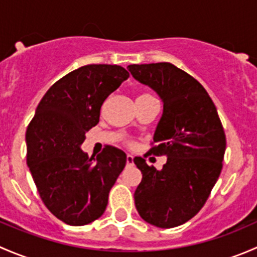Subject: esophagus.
Returning <instances> with one entry per match:
<instances>
[{
	"label": "esophagus",
	"instance_id": "obj_1",
	"mask_svg": "<svg viewBox=\"0 0 257 257\" xmlns=\"http://www.w3.org/2000/svg\"><path fill=\"white\" fill-rule=\"evenodd\" d=\"M133 165H134L133 155L128 154V155H126V167H133Z\"/></svg>",
	"mask_w": 257,
	"mask_h": 257
}]
</instances>
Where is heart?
<instances>
[{
    "label": "heart",
    "instance_id": "obj_1",
    "mask_svg": "<svg viewBox=\"0 0 257 257\" xmlns=\"http://www.w3.org/2000/svg\"><path fill=\"white\" fill-rule=\"evenodd\" d=\"M145 97H152V95L148 94V93H143V94L139 95V98H145ZM139 98H138V99H139ZM128 144H129V145H132V143H128Z\"/></svg>",
    "mask_w": 257,
    "mask_h": 257
}]
</instances>
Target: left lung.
<instances>
[{"label": "left lung", "instance_id": "1", "mask_svg": "<svg viewBox=\"0 0 257 257\" xmlns=\"http://www.w3.org/2000/svg\"><path fill=\"white\" fill-rule=\"evenodd\" d=\"M132 76L159 94L163 115L150 154L167 157L162 170L134 158L143 174L134 201L144 221L169 229L195 216L222 169L226 137L205 88L174 64L128 66Z\"/></svg>", "mask_w": 257, "mask_h": 257}]
</instances>
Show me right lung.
I'll return each mask as SVG.
<instances>
[{"mask_svg":"<svg viewBox=\"0 0 257 257\" xmlns=\"http://www.w3.org/2000/svg\"><path fill=\"white\" fill-rule=\"evenodd\" d=\"M116 64H88L57 80L41 99L26 132L27 165L43 204L73 226L94 221L126 163L123 150L107 145L97 158L80 145L99 121L108 95L128 79Z\"/></svg>","mask_w":257,"mask_h":257,"instance_id":"1","label":"right lung"}]
</instances>
